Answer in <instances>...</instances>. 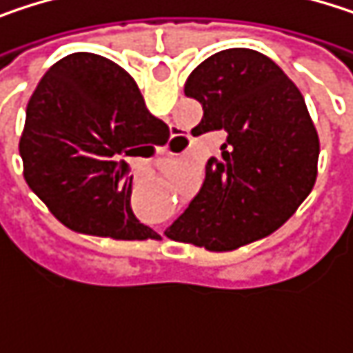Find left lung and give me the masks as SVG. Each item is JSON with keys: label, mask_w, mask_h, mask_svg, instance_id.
I'll list each match as a JSON object with an SVG mask.
<instances>
[{"label": "left lung", "mask_w": 353, "mask_h": 353, "mask_svg": "<svg viewBox=\"0 0 353 353\" xmlns=\"http://www.w3.org/2000/svg\"><path fill=\"white\" fill-rule=\"evenodd\" d=\"M183 94L202 104L198 134L227 132L208 159L200 194L165 235L208 251H233L272 235L311 194L319 134L305 98L265 54L227 48L200 63Z\"/></svg>", "instance_id": "left-lung-1"}]
</instances>
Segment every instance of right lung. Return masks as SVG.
Returning <instances> with one entry per match:
<instances>
[{
	"label": "right lung",
	"mask_w": 353,
	"mask_h": 353,
	"mask_svg": "<svg viewBox=\"0 0 353 353\" xmlns=\"http://www.w3.org/2000/svg\"><path fill=\"white\" fill-rule=\"evenodd\" d=\"M134 79L114 61L73 52L38 81L20 139L24 179L69 229L122 241L159 239L130 208L128 157L163 145Z\"/></svg>",
	"instance_id": "right-lung-1"
}]
</instances>
